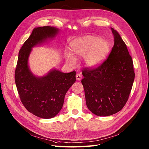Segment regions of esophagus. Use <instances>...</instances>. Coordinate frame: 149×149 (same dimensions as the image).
I'll use <instances>...</instances> for the list:
<instances>
[{
    "label": "esophagus",
    "mask_w": 149,
    "mask_h": 149,
    "mask_svg": "<svg viewBox=\"0 0 149 149\" xmlns=\"http://www.w3.org/2000/svg\"><path fill=\"white\" fill-rule=\"evenodd\" d=\"M81 79H82V76H81V75L80 74L78 73V74H76V79H77V80L80 81V80H81Z\"/></svg>",
    "instance_id": "esophagus-1"
}]
</instances>
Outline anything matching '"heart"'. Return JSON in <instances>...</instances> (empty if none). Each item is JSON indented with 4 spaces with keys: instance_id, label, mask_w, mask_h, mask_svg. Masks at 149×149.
I'll return each mask as SVG.
<instances>
[{
    "instance_id": "heart-1",
    "label": "heart",
    "mask_w": 149,
    "mask_h": 149,
    "mask_svg": "<svg viewBox=\"0 0 149 149\" xmlns=\"http://www.w3.org/2000/svg\"><path fill=\"white\" fill-rule=\"evenodd\" d=\"M110 49L109 42L104 38H97L94 36H86L76 39L70 45V50L74 56H84L85 65L93 68L100 65L106 58ZM65 57L70 64H74L75 58L66 53Z\"/></svg>"
}]
</instances>
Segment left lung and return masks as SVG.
Returning a JSON list of instances; mask_svg holds the SVG:
<instances>
[{"instance_id":"8db88e82","label":"left lung","mask_w":149,"mask_h":149,"mask_svg":"<svg viewBox=\"0 0 149 149\" xmlns=\"http://www.w3.org/2000/svg\"><path fill=\"white\" fill-rule=\"evenodd\" d=\"M114 45L107 58L98 67L82 70L86 103L93 114L106 116L120 111L128 100L135 79L132 57L113 28Z\"/></svg>"}]
</instances>
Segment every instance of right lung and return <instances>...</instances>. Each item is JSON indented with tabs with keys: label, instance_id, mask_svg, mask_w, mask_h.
<instances>
[{
	"label": "right lung",
	"instance_id": "obj_1",
	"mask_svg": "<svg viewBox=\"0 0 149 149\" xmlns=\"http://www.w3.org/2000/svg\"><path fill=\"white\" fill-rule=\"evenodd\" d=\"M58 32L57 28L49 26L35 28L19 51L15 70V83L22 104L28 111L45 119L53 118L60 111L67 91L75 82L76 72L52 69L38 77L30 70L28 58L32 48L54 37Z\"/></svg>",
	"mask_w": 149,
	"mask_h": 149
}]
</instances>
